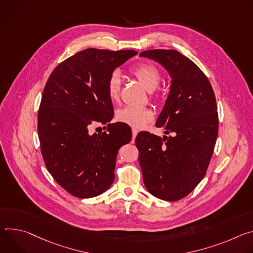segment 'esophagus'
Instances as JSON below:
<instances>
[{"instance_id":"esophagus-1","label":"esophagus","mask_w":253,"mask_h":253,"mask_svg":"<svg viewBox=\"0 0 253 253\" xmlns=\"http://www.w3.org/2000/svg\"><path fill=\"white\" fill-rule=\"evenodd\" d=\"M131 132H132V139H134L135 136H136V134H137V132H138V130L135 129V128H132V129H131Z\"/></svg>"}]
</instances>
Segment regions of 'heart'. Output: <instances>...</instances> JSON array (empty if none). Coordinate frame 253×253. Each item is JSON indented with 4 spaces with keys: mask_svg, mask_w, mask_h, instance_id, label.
I'll return each instance as SVG.
<instances>
[{
    "mask_svg": "<svg viewBox=\"0 0 253 253\" xmlns=\"http://www.w3.org/2000/svg\"><path fill=\"white\" fill-rule=\"evenodd\" d=\"M131 73L141 82L144 87L149 91H154L161 82L162 76L159 69L149 63H143L135 66ZM122 88V79L119 72H112L106 80V92L109 99L116 102L120 99ZM158 96L153 95L154 99ZM116 119L123 124H126L134 128H142L154 119V112L149 107L125 106L119 109L116 114Z\"/></svg>",
    "mask_w": 253,
    "mask_h": 253,
    "instance_id": "obj_1",
    "label": "heart"
}]
</instances>
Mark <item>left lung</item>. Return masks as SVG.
<instances>
[{"label":"left lung","mask_w":253,"mask_h":253,"mask_svg":"<svg viewBox=\"0 0 253 253\" xmlns=\"http://www.w3.org/2000/svg\"><path fill=\"white\" fill-rule=\"evenodd\" d=\"M159 62L172 81L157 127L173 135L141 131L135 137L147 190L165 201L189 195L205 177L218 135V112L211 83L192 60L176 50L139 54Z\"/></svg>","instance_id":"left-lung-1"}]
</instances>
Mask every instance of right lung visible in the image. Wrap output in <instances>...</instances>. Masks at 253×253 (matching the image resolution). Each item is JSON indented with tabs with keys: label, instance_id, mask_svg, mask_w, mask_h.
Here are the masks:
<instances>
[{
	"label": "right lung",
	"instance_id": "right-lung-1",
	"mask_svg": "<svg viewBox=\"0 0 253 253\" xmlns=\"http://www.w3.org/2000/svg\"><path fill=\"white\" fill-rule=\"evenodd\" d=\"M136 54L82 50L61 62L46 82L38 110L41 154L54 180L77 198L95 197L111 186L118 152L130 142L131 130L120 123L99 134L90 128L114 117L106 80Z\"/></svg>",
	"mask_w": 253,
	"mask_h": 253
}]
</instances>
